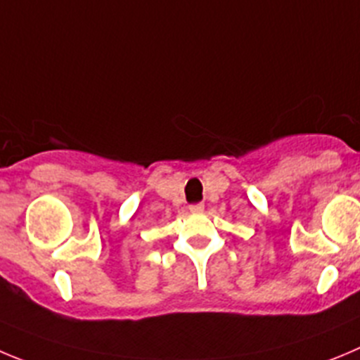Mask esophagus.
Listing matches in <instances>:
<instances>
[{
    "label": "esophagus",
    "mask_w": 360,
    "mask_h": 360,
    "mask_svg": "<svg viewBox=\"0 0 360 360\" xmlns=\"http://www.w3.org/2000/svg\"><path fill=\"white\" fill-rule=\"evenodd\" d=\"M190 211H191V213H202V211H204V204H191V206H190Z\"/></svg>",
    "instance_id": "1"
}]
</instances>
